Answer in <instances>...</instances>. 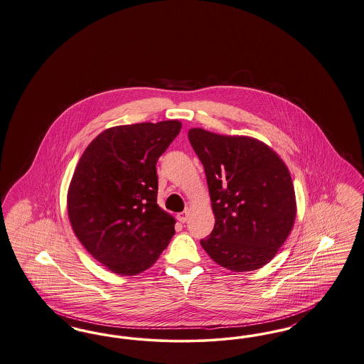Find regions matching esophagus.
<instances>
[{"mask_svg": "<svg viewBox=\"0 0 364 364\" xmlns=\"http://www.w3.org/2000/svg\"><path fill=\"white\" fill-rule=\"evenodd\" d=\"M188 218H189V212H188V210L181 212V213H178V216H176V219H178L181 223L186 222V220H188Z\"/></svg>", "mask_w": 364, "mask_h": 364, "instance_id": "esophagus-1", "label": "esophagus"}]
</instances>
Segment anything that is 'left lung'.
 Returning <instances> with one entry per match:
<instances>
[{
	"instance_id": "left-lung-1",
	"label": "left lung",
	"mask_w": 364,
	"mask_h": 364,
	"mask_svg": "<svg viewBox=\"0 0 364 364\" xmlns=\"http://www.w3.org/2000/svg\"><path fill=\"white\" fill-rule=\"evenodd\" d=\"M188 136L204 166L216 220L201 246L215 262L234 272L264 267L283 246L296 216L284 161L250 137L200 127L190 129Z\"/></svg>"
}]
</instances>
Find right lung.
I'll list each match as a JSON object with an SVG mask.
<instances>
[{"instance_id":"1","label":"right lung","mask_w":364,"mask_h":364,"mask_svg":"<svg viewBox=\"0 0 364 364\" xmlns=\"http://www.w3.org/2000/svg\"><path fill=\"white\" fill-rule=\"evenodd\" d=\"M181 127L178 121L111 127L80 158L69 220L87 252L117 274L152 267L175 234L174 218L158 205L156 163Z\"/></svg>"}]
</instances>
